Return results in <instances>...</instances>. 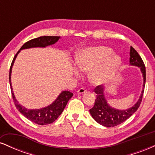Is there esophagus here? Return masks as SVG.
<instances>
[{
	"label": "esophagus",
	"instance_id": "esophagus-1",
	"mask_svg": "<svg viewBox=\"0 0 155 155\" xmlns=\"http://www.w3.org/2000/svg\"><path fill=\"white\" fill-rule=\"evenodd\" d=\"M77 92H78V93H79V94L85 93V92H86V90H85V89L84 88V87H81V88H80V89H79V90H78Z\"/></svg>",
	"mask_w": 155,
	"mask_h": 155
}]
</instances>
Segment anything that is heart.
<instances>
[{"mask_svg": "<svg viewBox=\"0 0 155 155\" xmlns=\"http://www.w3.org/2000/svg\"><path fill=\"white\" fill-rule=\"evenodd\" d=\"M113 54L106 47H92L82 49L76 56V65L81 71H91L89 79L94 84H107L113 79L121 65V58ZM78 75L77 72H76Z\"/></svg>", "mask_w": 155, "mask_h": 155, "instance_id": "1", "label": "heart"}]
</instances>
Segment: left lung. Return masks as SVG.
Masks as SVG:
<instances>
[{"mask_svg": "<svg viewBox=\"0 0 155 155\" xmlns=\"http://www.w3.org/2000/svg\"><path fill=\"white\" fill-rule=\"evenodd\" d=\"M130 64L131 65L139 67L140 68V71L143 74V89L144 90V84L146 82V68L143 61L136 49L132 47H130ZM143 90H142L138 102L134 106L125 110H119L111 107L108 104L107 101L105 98L104 92V88L101 85H98L94 90L97 95H96V99L95 101V105L91 109H90V114L97 123L105 126V127H114V126L120 124L127 120L137 111L141 103L142 97H143V91H144Z\"/></svg>", "mask_w": 155, "mask_h": 155, "instance_id": "left-lung-1", "label": "left lung"}]
</instances>
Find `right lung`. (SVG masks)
<instances>
[{
	"mask_svg": "<svg viewBox=\"0 0 155 155\" xmlns=\"http://www.w3.org/2000/svg\"><path fill=\"white\" fill-rule=\"evenodd\" d=\"M60 36H41L38 38H33L32 40L28 41L25 44H23V46L20 48L19 51H17L15 54V58L12 60V65L10 67L9 71V82L11 86V90H12V98L15 102L16 108L18 109V111L24 115L27 119H28L31 122H34L35 124H40V125H44L52 123L54 122L58 117L61 114L63 111L64 108L67 105L68 101L71 98L73 93L70 91H63L60 94L58 98L55 100L52 104L47 106V107L41 108V109H28L25 108L24 106H21L20 104L16 100L15 96L14 95L13 90H12V83H11V75H12V69L15 60L17 58L18 53L20 50L25 49H29V48L33 47H46L47 46L54 44L59 40Z\"/></svg>",
	"mask_w": 155,
	"mask_h": 155,
	"instance_id": "1",
	"label": "right lung"
}]
</instances>
